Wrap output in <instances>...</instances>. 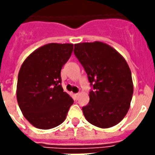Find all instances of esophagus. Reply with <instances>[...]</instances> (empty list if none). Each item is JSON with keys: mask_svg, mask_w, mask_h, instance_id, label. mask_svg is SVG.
Segmentation results:
<instances>
[{"mask_svg": "<svg viewBox=\"0 0 155 155\" xmlns=\"http://www.w3.org/2000/svg\"><path fill=\"white\" fill-rule=\"evenodd\" d=\"M75 97H76V98H78V97L80 96V93H76V94H75Z\"/></svg>", "mask_w": 155, "mask_h": 155, "instance_id": "1", "label": "esophagus"}]
</instances>
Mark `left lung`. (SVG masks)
<instances>
[{"label":"left lung","mask_w":155,"mask_h":155,"mask_svg":"<svg viewBox=\"0 0 155 155\" xmlns=\"http://www.w3.org/2000/svg\"><path fill=\"white\" fill-rule=\"evenodd\" d=\"M74 53L94 89L82 108L86 120L102 129L117 125L130 109L134 93L127 62L111 46L98 41L75 44Z\"/></svg>","instance_id":"8db88e82"}]
</instances>
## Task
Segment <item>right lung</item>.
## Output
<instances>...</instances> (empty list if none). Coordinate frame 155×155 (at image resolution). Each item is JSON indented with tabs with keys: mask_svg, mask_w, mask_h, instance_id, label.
Returning a JSON list of instances; mask_svg holds the SVG:
<instances>
[{
	"mask_svg": "<svg viewBox=\"0 0 155 155\" xmlns=\"http://www.w3.org/2000/svg\"><path fill=\"white\" fill-rule=\"evenodd\" d=\"M71 43H48L21 66L17 100L23 116L35 127L49 130L65 120L74 101L61 86V69L71 55Z\"/></svg>",
	"mask_w": 155,
	"mask_h": 155,
	"instance_id": "right-lung-1",
	"label": "right lung"
}]
</instances>
